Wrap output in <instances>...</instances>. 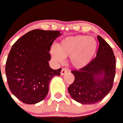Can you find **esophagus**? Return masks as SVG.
Instances as JSON below:
<instances>
[{
    "label": "esophagus",
    "instance_id": "1",
    "mask_svg": "<svg viewBox=\"0 0 123 123\" xmlns=\"http://www.w3.org/2000/svg\"><path fill=\"white\" fill-rule=\"evenodd\" d=\"M68 72V69H67L66 68H62L61 70V76H63L66 73Z\"/></svg>",
    "mask_w": 123,
    "mask_h": 123
}]
</instances>
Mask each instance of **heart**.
Returning a JSON list of instances; mask_svg holds the SVG:
<instances>
[{
  "label": "heart",
  "mask_w": 123,
  "mask_h": 123,
  "mask_svg": "<svg viewBox=\"0 0 123 123\" xmlns=\"http://www.w3.org/2000/svg\"><path fill=\"white\" fill-rule=\"evenodd\" d=\"M98 48V42L93 37L76 36L63 39L57 49H50L52 57L57 62H62L65 57H69L70 63L76 68L88 64L93 58Z\"/></svg>",
  "instance_id": "b5f03b06"
}]
</instances>
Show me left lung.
I'll use <instances>...</instances> for the list:
<instances>
[{
    "label": "left lung",
    "instance_id": "obj_1",
    "mask_svg": "<svg viewBox=\"0 0 123 123\" xmlns=\"http://www.w3.org/2000/svg\"><path fill=\"white\" fill-rule=\"evenodd\" d=\"M99 48L96 57L87 64L71 73L74 81L68 87L71 96L82 105L101 101L113 86L116 73V59L111 46L98 36Z\"/></svg>",
    "mask_w": 123,
    "mask_h": 123
}]
</instances>
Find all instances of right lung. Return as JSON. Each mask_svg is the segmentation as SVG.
<instances>
[{"label":"right lung","instance_id":"add662e5","mask_svg":"<svg viewBox=\"0 0 123 123\" xmlns=\"http://www.w3.org/2000/svg\"><path fill=\"white\" fill-rule=\"evenodd\" d=\"M60 35L57 31L34 29L12 46L6 74L10 90L22 102L32 105L42 101L48 93L50 80L61 75V68L52 69L49 64L50 47Z\"/></svg>","mask_w":123,"mask_h":123}]
</instances>
